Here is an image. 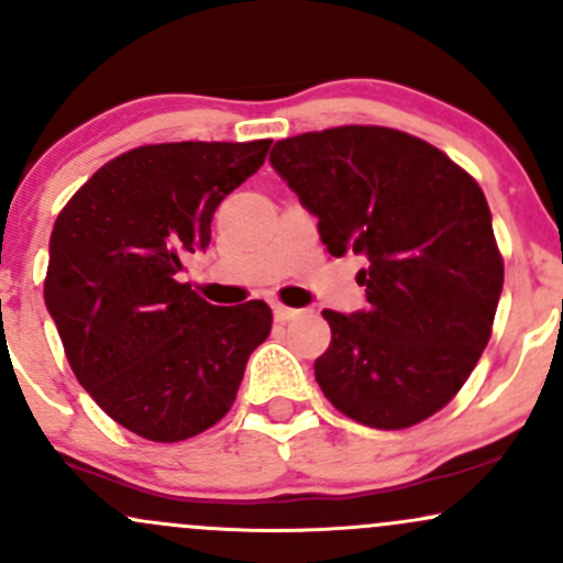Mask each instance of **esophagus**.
I'll use <instances>...</instances> for the list:
<instances>
[{"mask_svg": "<svg viewBox=\"0 0 563 563\" xmlns=\"http://www.w3.org/2000/svg\"><path fill=\"white\" fill-rule=\"evenodd\" d=\"M299 316H301V310H294V307H286V305H275V321L288 323Z\"/></svg>", "mask_w": 563, "mask_h": 563, "instance_id": "obj_1", "label": "esophagus"}]
</instances>
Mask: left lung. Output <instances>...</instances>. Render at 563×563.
I'll return each instance as SVG.
<instances>
[{"label": "left lung", "mask_w": 563, "mask_h": 563, "mask_svg": "<svg viewBox=\"0 0 563 563\" xmlns=\"http://www.w3.org/2000/svg\"><path fill=\"white\" fill-rule=\"evenodd\" d=\"M269 162L318 216L331 256H366V310H323V396L386 431L440 412L481 361L505 283L483 188L440 147L388 126L297 134Z\"/></svg>", "instance_id": "left-lung-1"}]
</instances>
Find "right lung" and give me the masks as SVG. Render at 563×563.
Segmentation results:
<instances>
[{
    "label": "right lung",
    "instance_id": "1",
    "mask_svg": "<svg viewBox=\"0 0 563 563\" xmlns=\"http://www.w3.org/2000/svg\"><path fill=\"white\" fill-rule=\"evenodd\" d=\"M269 145H140L99 167L53 223L43 294L69 366L145 440L180 442L221 421L269 336L266 301L216 307L177 280L183 256L210 245L216 207Z\"/></svg>",
    "mask_w": 563,
    "mask_h": 563
}]
</instances>
